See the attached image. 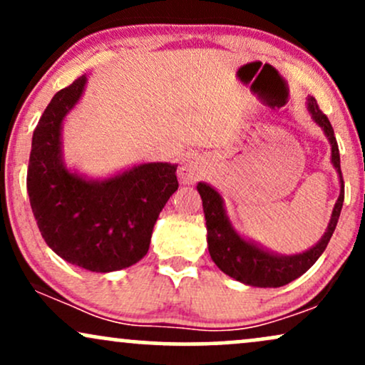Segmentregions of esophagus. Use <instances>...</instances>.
Wrapping results in <instances>:
<instances>
[{
    "instance_id": "obj_1",
    "label": "esophagus",
    "mask_w": 365,
    "mask_h": 365,
    "mask_svg": "<svg viewBox=\"0 0 365 365\" xmlns=\"http://www.w3.org/2000/svg\"><path fill=\"white\" fill-rule=\"evenodd\" d=\"M199 168H197L194 163H187V165L180 168V178H182L183 183H194L195 180H199Z\"/></svg>"
}]
</instances>
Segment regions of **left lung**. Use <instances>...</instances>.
I'll use <instances>...</instances> for the list:
<instances>
[{"instance_id": "8db88e82", "label": "left lung", "mask_w": 365, "mask_h": 365, "mask_svg": "<svg viewBox=\"0 0 365 365\" xmlns=\"http://www.w3.org/2000/svg\"><path fill=\"white\" fill-rule=\"evenodd\" d=\"M309 111L312 113V118L317 125L324 128V133L331 142V161L334 168L338 170L341 182V192L334 204L333 215L328 225V232L321 238V242L311 250L304 254L288 255V257H279L266 250L259 249L250 242H247L228 223V217L225 215L223 200L215 188H211L206 183H199L200 199H202L204 216H206L207 226V245L209 254L215 264L223 271L225 274L232 276L237 282L245 284H252L259 288H278L283 284H288L299 276H302L314 262L319 259V255L324 252L328 247V242L336 228L338 217H340L343 199H345V185H343V175L340 168V150H338L336 137L334 130L331 127L328 116L324 115L317 106V101L314 98H309Z\"/></svg>"}]
</instances>
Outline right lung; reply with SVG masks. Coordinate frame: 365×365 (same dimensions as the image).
<instances>
[{
    "mask_svg": "<svg viewBox=\"0 0 365 365\" xmlns=\"http://www.w3.org/2000/svg\"><path fill=\"white\" fill-rule=\"evenodd\" d=\"M86 77L58 91L32 135L27 192L39 232L73 266L110 273L139 262L149 250L159 212L178 188L177 166L148 163L96 183L65 170L60 132L81 99Z\"/></svg>",
    "mask_w": 365,
    "mask_h": 365,
    "instance_id": "right-lung-1",
    "label": "right lung"
}]
</instances>
